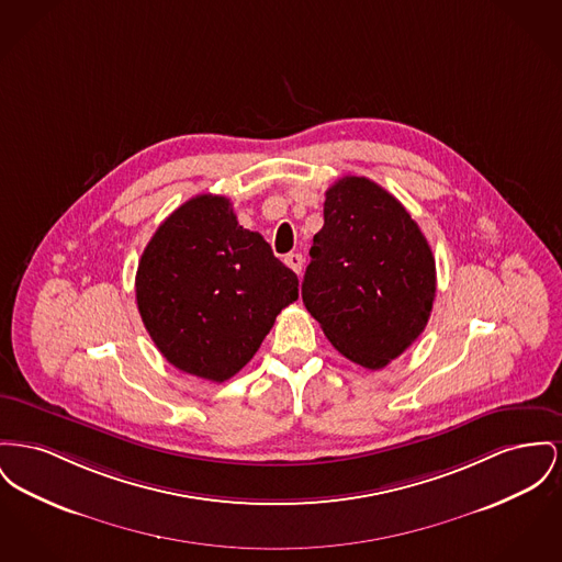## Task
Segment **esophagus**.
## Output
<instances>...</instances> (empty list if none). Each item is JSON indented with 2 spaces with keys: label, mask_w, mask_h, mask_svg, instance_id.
Segmentation results:
<instances>
[{
  "label": "esophagus",
  "mask_w": 562,
  "mask_h": 562,
  "mask_svg": "<svg viewBox=\"0 0 562 562\" xmlns=\"http://www.w3.org/2000/svg\"><path fill=\"white\" fill-rule=\"evenodd\" d=\"M284 263L289 265L295 273H301V267H303V255H299V252H291V255H286V257H284Z\"/></svg>",
  "instance_id": "34e87169"
}]
</instances>
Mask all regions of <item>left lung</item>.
Returning <instances> with one entry per match:
<instances>
[{
	"mask_svg": "<svg viewBox=\"0 0 562 562\" xmlns=\"http://www.w3.org/2000/svg\"><path fill=\"white\" fill-rule=\"evenodd\" d=\"M301 297L352 363L382 369L429 323L435 259L405 207L380 184L346 176L325 199Z\"/></svg>",
	"mask_w": 562,
	"mask_h": 562,
	"instance_id": "8db88e82",
	"label": "left lung"
}]
</instances>
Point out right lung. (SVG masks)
<instances>
[{
	"label": "right lung",
	"mask_w": 562,
	"mask_h": 562,
	"mask_svg": "<svg viewBox=\"0 0 562 562\" xmlns=\"http://www.w3.org/2000/svg\"><path fill=\"white\" fill-rule=\"evenodd\" d=\"M299 297L293 269L257 232L237 223L232 201L198 195L150 237L135 273L142 323L169 363L225 382L248 363L276 316Z\"/></svg>",
	"instance_id": "obj_1"
}]
</instances>
